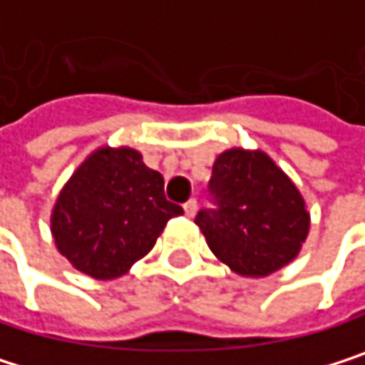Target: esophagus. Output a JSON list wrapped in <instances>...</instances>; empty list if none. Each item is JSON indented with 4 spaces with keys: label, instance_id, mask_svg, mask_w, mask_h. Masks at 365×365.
Masks as SVG:
<instances>
[{
    "label": "esophagus",
    "instance_id": "obj_1",
    "mask_svg": "<svg viewBox=\"0 0 365 365\" xmlns=\"http://www.w3.org/2000/svg\"><path fill=\"white\" fill-rule=\"evenodd\" d=\"M182 208H185V215H187V217H193L195 210H197V202H195V200H187Z\"/></svg>",
    "mask_w": 365,
    "mask_h": 365
}]
</instances>
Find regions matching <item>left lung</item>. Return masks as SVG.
Segmentation results:
<instances>
[{
    "mask_svg": "<svg viewBox=\"0 0 365 365\" xmlns=\"http://www.w3.org/2000/svg\"><path fill=\"white\" fill-rule=\"evenodd\" d=\"M195 223L210 252L245 277H267L297 258L309 212L294 182L262 150L232 148L217 157Z\"/></svg>",
    "mask_w": 365,
    "mask_h": 365,
    "instance_id": "obj_1",
    "label": "left lung"
}]
</instances>
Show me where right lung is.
Here are the masks:
<instances>
[{
	"label": "right lung",
	"mask_w": 365,
	"mask_h": 365,
	"mask_svg": "<svg viewBox=\"0 0 365 365\" xmlns=\"http://www.w3.org/2000/svg\"><path fill=\"white\" fill-rule=\"evenodd\" d=\"M163 176L133 148H98L64 185L51 232L60 254L94 279L124 275L157 243L165 223L182 215Z\"/></svg>",
	"instance_id": "obj_1"
}]
</instances>
